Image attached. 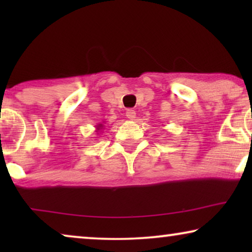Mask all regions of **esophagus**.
I'll use <instances>...</instances> for the list:
<instances>
[{
  "instance_id": "obj_1",
  "label": "esophagus",
  "mask_w": 252,
  "mask_h": 252,
  "mask_svg": "<svg viewBox=\"0 0 252 252\" xmlns=\"http://www.w3.org/2000/svg\"><path fill=\"white\" fill-rule=\"evenodd\" d=\"M126 117L130 120H134V119H135V117H136V113H135V111H134V110L128 109L126 111Z\"/></svg>"
}]
</instances>
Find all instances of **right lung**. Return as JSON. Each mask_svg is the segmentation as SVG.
Listing matches in <instances>:
<instances>
[{
  "label": "right lung",
  "instance_id": "add662e5",
  "mask_svg": "<svg viewBox=\"0 0 252 252\" xmlns=\"http://www.w3.org/2000/svg\"><path fill=\"white\" fill-rule=\"evenodd\" d=\"M103 128V125H102V124H99V125L97 126V130H99V129H102Z\"/></svg>",
  "mask_w": 252,
  "mask_h": 252
}]
</instances>
